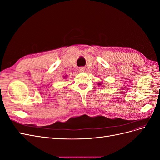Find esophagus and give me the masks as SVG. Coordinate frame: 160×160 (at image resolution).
Instances as JSON below:
<instances>
[{
    "mask_svg": "<svg viewBox=\"0 0 160 160\" xmlns=\"http://www.w3.org/2000/svg\"><path fill=\"white\" fill-rule=\"evenodd\" d=\"M79 71L80 72H83V71H85V69L83 68V67H80V68L79 69Z\"/></svg>",
    "mask_w": 160,
    "mask_h": 160,
    "instance_id": "34e87169",
    "label": "esophagus"
}]
</instances>
